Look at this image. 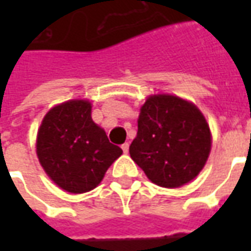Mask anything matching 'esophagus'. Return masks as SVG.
<instances>
[{
	"label": "esophagus",
	"mask_w": 251,
	"mask_h": 251,
	"mask_svg": "<svg viewBox=\"0 0 251 251\" xmlns=\"http://www.w3.org/2000/svg\"><path fill=\"white\" fill-rule=\"evenodd\" d=\"M122 151H124V153L129 152V142H125V144H122Z\"/></svg>",
	"instance_id": "1"
}]
</instances>
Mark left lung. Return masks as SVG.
<instances>
[{"label": "left lung", "instance_id": "8db88e82", "mask_svg": "<svg viewBox=\"0 0 251 251\" xmlns=\"http://www.w3.org/2000/svg\"><path fill=\"white\" fill-rule=\"evenodd\" d=\"M210 151V127L195 104L174 95L147 99L129 152L152 183L167 188L188 183L203 169Z\"/></svg>", "mask_w": 251, "mask_h": 251}]
</instances>
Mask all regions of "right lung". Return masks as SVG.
Instances as JSON below:
<instances>
[{
  "mask_svg": "<svg viewBox=\"0 0 251 251\" xmlns=\"http://www.w3.org/2000/svg\"><path fill=\"white\" fill-rule=\"evenodd\" d=\"M36 152L53 183L67 192L83 194L100 183L122 149L94 122L90 102L68 100L47 113Z\"/></svg>",
  "mask_w": 251,
  "mask_h": 251,
  "instance_id": "right-lung-1",
  "label": "right lung"
}]
</instances>
